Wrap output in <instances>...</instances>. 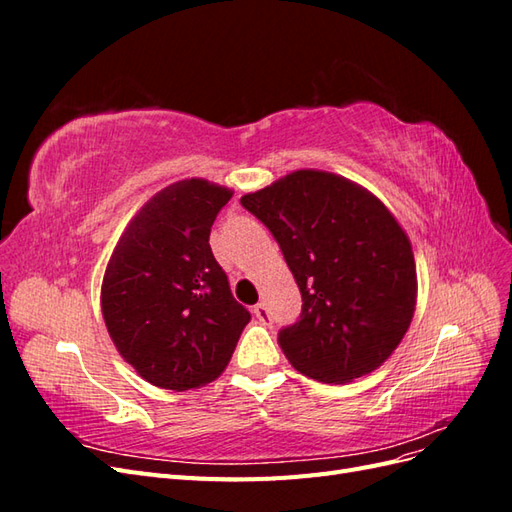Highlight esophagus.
<instances>
[{
  "instance_id": "esophagus-1",
  "label": "esophagus",
  "mask_w": 512,
  "mask_h": 512,
  "mask_svg": "<svg viewBox=\"0 0 512 512\" xmlns=\"http://www.w3.org/2000/svg\"><path fill=\"white\" fill-rule=\"evenodd\" d=\"M254 316L258 318L260 324H265V327H267V324H271V312H269L265 303H258V305L254 307Z\"/></svg>"
}]
</instances>
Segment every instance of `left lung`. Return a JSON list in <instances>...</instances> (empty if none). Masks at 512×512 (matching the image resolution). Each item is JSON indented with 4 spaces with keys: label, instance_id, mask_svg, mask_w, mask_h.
<instances>
[{
    "label": "left lung",
    "instance_id": "8db88e82",
    "mask_svg": "<svg viewBox=\"0 0 512 512\" xmlns=\"http://www.w3.org/2000/svg\"><path fill=\"white\" fill-rule=\"evenodd\" d=\"M241 205L280 243L301 297V320L280 331L290 365L346 384L378 369L416 309V265L406 230L378 196L327 170L301 168Z\"/></svg>",
    "mask_w": 512,
    "mask_h": 512
}]
</instances>
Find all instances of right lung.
Listing matches in <instances>:
<instances>
[{
	"label": "right lung",
	"instance_id": "add662e5",
	"mask_svg": "<svg viewBox=\"0 0 512 512\" xmlns=\"http://www.w3.org/2000/svg\"><path fill=\"white\" fill-rule=\"evenodd\" d=\"M232 190L181 179L153 194L123 230L102 280V316L136 374L168 391L226 369L250 312L235 301L209 235Z\"/></svg>",
	"mask_w": 512,
	"mask_h": 512
}]
</instances>
